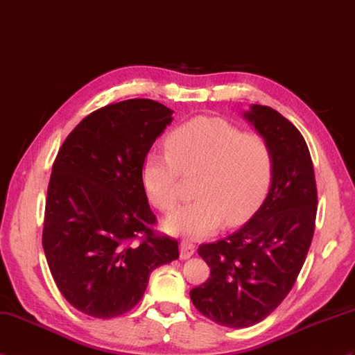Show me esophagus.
Wrapping results in <instances>:
<instances>
[{
    "label": "esophagus",
    "mask_w": 355,
    "mask_h": 355,
    "mask_svg": "<svg viewBox=\"0 0 355 355\" xmlns=\"http://www.w3.org/2000/svg\"><path fill=\"white\" fill-rule=\"evenodd\" d=\"M195 254V245L191 241H181L180 243V257L181 259H189Z\"/></svg>",
    "instance_id": "obj_1"
}]
</instances>
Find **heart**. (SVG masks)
<instances>
[{"label": "heart", "mask_w": 355, "mask_h": 355, "mask_svg": "<svg viewBox=\"0 0 355 355\" xmlns=\"http://www.w3.org/2000/svg\"><path fill=\"white\" fill-rule=\"evenodd\" d=\"M200 171L196 200L164 219L172 234L205 237L227 222L239 224L259 207L274 175L268 140L243 133L218 118H196L171 131L166 151L151 150L142 163V183L151 204L169 211L180 200L181 174Z\"/></svg>", "instance_id": "1"}]
</instances>
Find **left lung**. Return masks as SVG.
I'll use <instances>...</instances> for the list:
<instances>
[{"label":"left lung","mask_w":355,"mask_h":355,"mask_svg":"<svg viewBox=\"0 0 355 355\" xmlns=\"http://www.w3.org/2000/svg\"><path fill=\"white\" fill-rule=\"evenodd\" d=\"M245 118L274 154L269 193L241 230L200 245L198 254L210 266V277L191 291L198 311L230 328L259 324L292 291L318 211L315 169L298 128L268 105H251Z\"/></svg>","instance_id":"8db88e82"}]
</instances>
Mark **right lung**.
Instances as JSON below:
<instances>
[{"instance_id":"add662e5","label":"right lung","mask_w":355,"mask_h":355,"mask_svg":"<svg viewBox=\"0 0 355 355\" xmlns=\"http://www.w3.org/2000/svg\"><path fill=\"white\" fill-rule=\"evenodd\" d=\"M172 113L146 98L107 104L71 131L54 160L42 245L64 300L87 316L130 311L151 272L178 259V241L153 228L140 174Z\"/></svg>"}]
</instances>
